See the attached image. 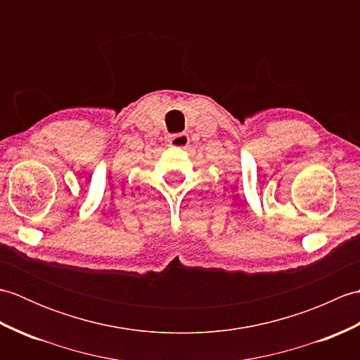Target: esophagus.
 I'll list each match as a JSON object with an SVG mask.
<instances>
[{"instance_id":"obj_1","label":"esophagus","mask_w":360,"mask_h":360,"mask_svg":"<svg viewBox=\"0 0 360 360\" xmlns=\"http://www.w3.org/2000/svg\"><path fill=\"white\" fill-rule=\"evenodd\" d=\"M188 142H190L188 134H186V133L168 136V139H167L168 147H174V148H186Z\"/></svg>"}]
</instances>
